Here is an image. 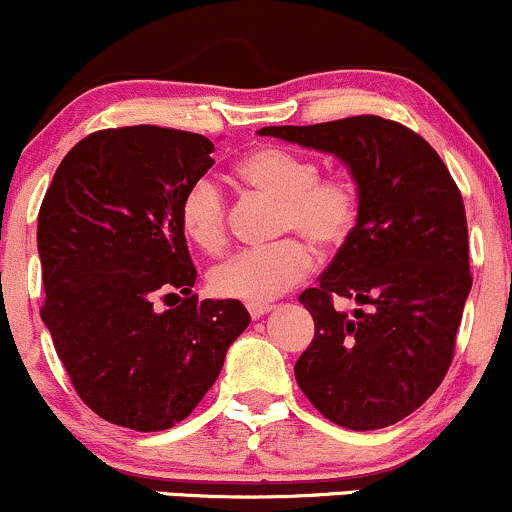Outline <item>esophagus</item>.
Segmentation results:
<instances>
[{
    "label": "esophagus",
    "mask_w": 512,
    "mask_h": 512,
    "mask_svg": "<svg viewBox=\"0 0 512 512\" xmlns=\"http://www.w3.org/2000/svg\"><path fill=\"white\" fill-rule=\"evenodd\" d=\"M246 309H249L251 318H261V316H266L270 309H273V304H246Z\"/></svg>",
    "instance_id": "obj_1"
}]
</instances>
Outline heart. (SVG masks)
<instances>
[{
  "label": "heart",
  "mask_w": 512,
  "mask_h": 512,
  "mask_svg": "<svg viewBox=\"0 0 512 512\" xmlns=\"http://www.w3.org/2000/svg\"><path fill=\"white\" fill-rule=\"evenodd\" d=\"M251 189L280 201L275 234H297L318 254L340 249L359 220L357 186L342 174H318L311 158L266 146L251 150L237 165ZM179 225L191 244L206 254H220L227 244V203L213 179L201 177L186 186L179 201ZM280 239L266 249H244L210 270V290L218 297L266 304L292 290L309 275V246Z\"/></svg>",
  "instance_id": "heart-1"
}]
</instances>
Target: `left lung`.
I'll use <instances>...</instances> for the list:
<instances>
[{
    "instance_id": "1",
    "label": "left lung",
    "mask_w": 512,
    "mask_h": 512,
    "mask_svg": "<svg viewBox=\"0 0 512 512\" xmlns=\"http://www.w3.org/2000/svg\"><path fill=\"white\" fill-rule=\"evenodd\" d=\"M258 134L333 153L359 191L352 237L318 285L299 294L316 330L294 378L311 405L345 429L400 422L448 374L472 290L458 184L422 136L376 114ZM338 296L360 304L354 317L334 309Z\"/></svg>"
}]
</instances>
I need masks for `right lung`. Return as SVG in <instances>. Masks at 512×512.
<instances>
[{
    "label": "right lung",
    "mask_w": 512,
    "mask_h": 512,
    "mask_svg": "<svg viewBox=\"0 0 512 512\" xmlns=\"http://www.w3.org/2000/svg\"><path fill=\"white\" fill-rule=\"evenodd\" d=\"M213 150L191 131L102 129L66 153L42 198L40 316L78 398L126 429L189 417L251 321L237 299L191 294L179 201ZM170 296L178 306L160 312Z\"/></svg>",
    "instance_id": "obj_1"
}]
</instances>
